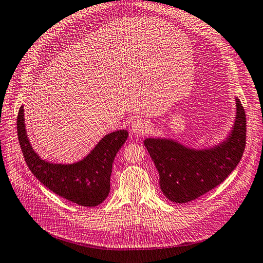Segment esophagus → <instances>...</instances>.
Returning a JSON list of instances; mask_svg holds the SVG:
<instances>
[{
  "label": "esophagus",
  "mask_w": 263,
  "mask_h": 263,
  "mask_svg": "<svg viewBox=\"0 0 263 263\" xmlns=\"http://www.w3.org/2000/svg\"><path fill=\"white\" fill-rule=\"evenodd\" d=\"M149 122L145 119H136L135 121H133L130 130L134 134H137V135H144L149 130Z\"/></svg>",
  "instance_id": "34e87169"
}]
</instances>
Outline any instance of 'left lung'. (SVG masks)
<instances>
[{"label":"left lung","mask_w":263,"mask_h":263,"mask_svg":"<svg viewBox=\"0 0 263 263\" xmlns=\"http://www.w3.org/2000/svg\"><path fill=\"white\" fill-rule=\"evenodd\" d=\"M247 118L236 99V120L227 141L219 146L194 151L170 139L147 138L145 147L159 171L163 194L173 202H189L213 190L230 176L246 149Z\"/></svg>","instance_id":"8db88e82"}]
</instances>
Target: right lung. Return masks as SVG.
Here are the masks:
<instances>
[{
    "label": "right lung",
    "mask_w": 263,
    "mask_h": 263,
    "mask_svg": "<svg viewBox=\"0 0 263 263\" xmlns=\"http://www.w3.org/2000/svg\"><path fill=\"white\" fill-rule=\"evenodd\" d=\"M17 138L27 165L40 182L60 197L84 207H95L110 192V176L116 154L128 137L117 130L104 136L84 160L75 164H52L34 153L26 134L23 107L16 118Z\"/></svg>",
    "instance_id": "add662e5"
}]
</instances>
